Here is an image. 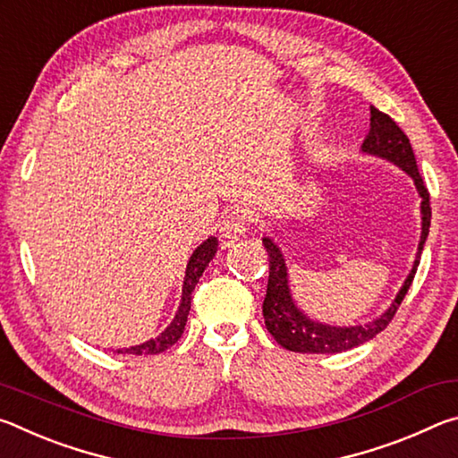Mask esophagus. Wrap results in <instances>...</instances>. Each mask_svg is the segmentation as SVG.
Instances as JSON below:
<instances>
[{"label":"esophagus","instance_id":"1","mask_svg":"<svg viewBox=\"0 0 458 458\" xmlns=\"http://www.w3.org/2000/svg\"><path fill=\"white\" fill-rule=\"evenodd\" d=\"M248 226H250V216H248L246 210L236 208V210H232L224 216V220L220 222V234L222 238L238 240L240 236L246 234Z\"/></svg>","mask_w":458,"mask_h":458}]
</instances>
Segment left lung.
<instances>
[{"mask_svg": "<svg viewBox=\"0 0 458 458\" xmlns=\"http://www.w3.org/2000/svg\"><path fill=\"white\" fill-rule=\"evenodd\" d=\"M369 133L366 141L361 145V151L368 155H376L392 161L398 165L402 172H406L414 180L418 193H420V214H422V234L420 242H418L416 260L412 270L406 276L404 284L398 291L394 303L386 309V311L377 317V319L369 321L366 325H350V327H335V325H325L319 321L309 319V317L294 305V299L291 294L289 286V273H286L284 257L281 248L275 244L273 238L265 236L262 244H265L268 252V284H267V297L262 303V315H265V325L270 335L281 344L284 350L297 352V353H341L347 350H353L366 341L374 339L379 331L387 327V323L394 319L402 301H404L410 284L414 281L416 268L420 265V254L428 236L430 228V196L428 190L420 177L416 165V157L410 145V139L404 135L396 123H394L386 113L377 111L376 106L369 108Z\"/></svg>", "mask_w": 458, "mask_h": 458, "instance_id": "8db88e82", "label": "left lung"}]
</instances>
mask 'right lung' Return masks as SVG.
<instances>
[{
    "instance_id": "add662e5",
    "label": "right lung",
    "mask_w": 458,
    "mask_h": 458,
    "mask_svg": "<svg viewBox=\"0 0 458 458\" xmlns=\"http://www.w3.org/2000/svg\"><path fill=\"white\" fill-rule=\"evenodd\" d=\"M216 250H218V240L210 236L206 242H201L193 254L190 257L188 268H185V278H183V289H182V303L177 307V313L174 321L167 325L164 333H159L157 337L145 341L141 345L125 347V350H117V353H133V355H155L165 352L167 347H172L177 339L182 337L185 329V321H188L190 307H191V293L196 289L201 273H204L206 267L210 265V260L216 257Z\"/></svg>"
}]
</instances>
